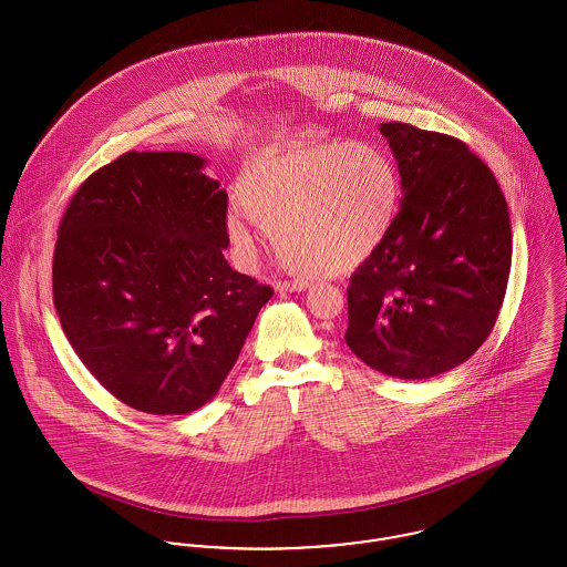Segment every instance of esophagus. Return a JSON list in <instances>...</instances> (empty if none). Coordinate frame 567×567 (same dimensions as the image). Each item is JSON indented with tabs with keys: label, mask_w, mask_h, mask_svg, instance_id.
<instances>
[{
	"label": "esophagus",
	"mask_w": 567,
	"mask_h": 567,
	"mask_svg": "<svg viewBox=\"0 0 567 567\" xmlns=\"http://www.w3.org/2000/svg\"><path fill=\"white\" fill-rule=\"evenodd\" d=\"M306 287H308V282L305 280H282V282H276V291H280V293H285V291H296V293H300V291H306Z\"/></svg>",
	"instance_id": "34e87169"
}]
</instances>
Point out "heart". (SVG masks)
Returning a JSON list of instances; mask_svg holds the SVG:
<instances>
[{
    "instance_id": "b5f03b06",
    "label": "heart",
    "mask_w": 567,
    "mask_h": 567,
    "mask_svg": "<svg viewBox=\"0 0 567 567\" xmlns=\"http://www.w3.org/2000/svg\"><path fill=\"white\" fill-rule=\"evenodd\" d=\"M226 230L244 267L257 259V224L302 276L348 271L389 237L403 198L401 171L375 142H274L248 155Z\"/></svg>"
}]
</instances>
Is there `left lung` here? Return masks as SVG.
I'll return each mask as SVG.
<instances>
[{
  "instance_id": "obj_1",
  "label": "left lung",
  "mask_w": 567,
  "mask_h": 567,
  "mask_svg": "<svg viewBox=\"0 0 567 567\" xmlns=\"http://www.w3.org/2000/svg\"><path fill=\"white\" fill-rule=\"evenodd\" d=\"M403 181L384 244L349 278V349L371 369L425 380L489 337L512 269V224L492 171L457 137L382 123Z\"/></svg>"
}]
</instances>
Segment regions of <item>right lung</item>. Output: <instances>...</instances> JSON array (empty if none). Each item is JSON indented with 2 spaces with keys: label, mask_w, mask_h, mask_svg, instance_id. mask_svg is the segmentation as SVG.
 Masks as SVG:
<instances>
[{
  "label": "right lung",
  "mask_w": 567,
  "mask_h": 567,
  "mask_svg": "<svg viewBox=\"0 0 567 567\" xmlns=\"http://www.w3.org/2000/svg\"><path fill=\"white\" fill-rule=\"evenodd\" d=\"M192 153H123L58 228L53 305L99 384L146 414L216 396L274 289L230 269L228 194Z\"/></svg>",
  "instance_id": "add662e5"
}]
</instances>
